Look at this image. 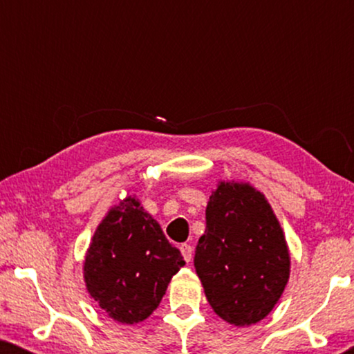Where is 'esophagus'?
<instances>
[{
	"label": "esophagus",
	"mask_w": 354,
	"mask_h": 354,
	"mask_svg": "<svg viewBox=\"0 0 354 354\" xmlns=\"http://www.w3.org/2000/svg\"><path fill=\"white\" fill-rule=\"evenodd\" d=\"M180 251H182L183 259H185V263H190L192 258H193V248H192V245H188V243L180 245Z\"/></svg>",
	"instance_id": "obj_1"
}]
</instances>
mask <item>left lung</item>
I'll return each instance as SVG.
<instances>
[{"instance_id":"obj_1","label":"left lung","mask_w":354,"mask_h":354,"mask_svg":"<svg viewBox=\"0 0 354 354\" xmlns=\"http://www.w3.org/2000/svg\"><path fill=\"white\" fill-rule=\"evenodd\" d=\"M195 269L217 316L251 326L272 311L290 274L283 232L263 193L222 182L206 207Z\"/></svg>"}]
</instances>
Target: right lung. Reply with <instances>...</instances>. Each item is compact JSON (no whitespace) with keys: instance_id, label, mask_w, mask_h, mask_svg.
I'll use <instances>...</instances> for the list:
<instances>
[{"instance_id":"add662e5","label":"right lung","mask_w":354,"mask_h":354,"mask_svg":"<svg viewBox=\"0 0 354 354\" xmlns=\"http://www.w3.org/2000/svg\"><path fill=\"white\" fill-rule=\"evenodd\" d=\"M185 264L156 221L127 198L95 232L85 258L91 298L122 324L145 321L159 306L172 275Z\"/></svg>"}]
</instances>
